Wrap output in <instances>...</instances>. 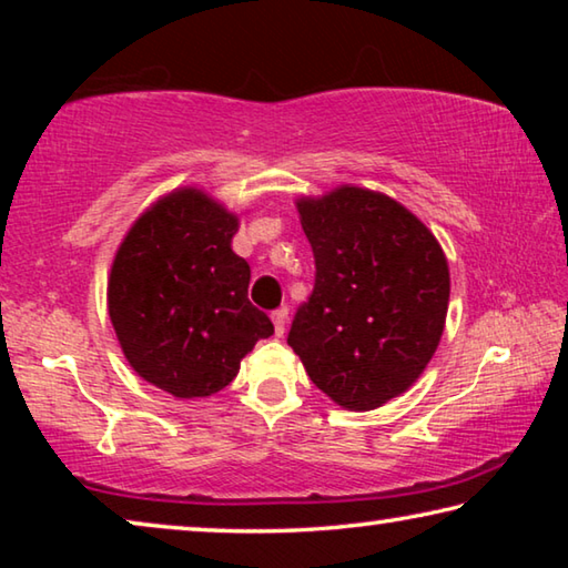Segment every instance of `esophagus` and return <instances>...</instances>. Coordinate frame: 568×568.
Wrapping results in <instances>:
<instances>
[{
  "instance_id": "1",
  "label": "esophagus",
  "mask_w": 568,
  "mask_h": 568,
  "mask_svg": "<svg viewBox=\"0 0 568 568\" xmlns=\"http://www.w3.org/2000/svg\"><path fill=\"white\" fill-rule=\"evenodd\" d=\"M271 318H273V325H275V335H277V338H281V335L285 333V318H287V311H285V307H281V311H275V313L271 315Z\"/></svg>"
}]
</instances>
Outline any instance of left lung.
<instances>
[{
    "label": "left lung",
    "mask_w": 568,
    "mask_h": 568,
    "mask_svg": "<svg viewBox=\"0 0 568 568\" xmlns=\"http://www.w3.org/2000/svg\"><path fill=\"white\" fill-rule=\"evenodd\" d=\"M295 207L315 255V287L287 345L341 408H381L418 381L444 335V247L408 207L376 190L341 185L297 197Z\"/></svg>",
    "instance_id": "8db88e82"
}]
</instances>
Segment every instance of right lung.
Instances as JSON below:
<instances>
[{
  "mask_svg": "<svg viewBox=\"0 0 568 568\" xmlns=\"http://www.w3.org/2000/svg\"><path fill=\"white\" fill-rule=\"evenodd\" d=\"M240 217L178 187L134 220L114 253L108 311L142 381L190 400L230 386L273 323L247 301L250 265L233 253Z\"/></svg>",
  "mask_w": 568,
  "mask_h": 568,
  "instance_id": "right-lung-1",
  "label": "right lung"
}]
</instances>
